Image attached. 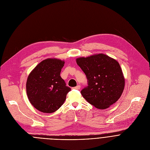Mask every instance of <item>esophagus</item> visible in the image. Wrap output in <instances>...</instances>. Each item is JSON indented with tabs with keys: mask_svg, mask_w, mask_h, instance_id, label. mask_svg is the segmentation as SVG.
<instances>
[{
	"mask_svg": "<svg viewBox=\"0 0 150 150\" xmlns=\"http://www.w3.org/2000/svg\"><path fill=\"white\" fill-rule=\"evenodd\" d=\"M80 88H81V87H80V85H77V86H76V87H73V88H74V89H76V90H79V89H80Z\"/></svg>",
	"mask_w": 150,
	"mask_h": 150,
	"instance_id": "34e87169",
	"label": "esophagus"
}]
</instances>
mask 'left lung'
Listing matches in <instances>:
<instances>
[{
  "label": "left lung",
  "mask_w": 150,
  "mask_h": 150,
  "mask_svg": "<svg viewBox=\"0 0 150 150\" xmlns=\"http://www.w3.org/2000/svg\"><path fill=\"white\" fill-rule=\"evenodd\" d=\"M86 75L87 87L81 93L90 104L99 109L108 108L120 97L125 79L119 63L104 54L76 59Z\"/></svg>",
  "instance_id": "8db88e82"
}]
</instances>
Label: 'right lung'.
<instances>
[{
  "label": "right lung",
  "mask_w": 150,
  "mask_h": 150,
  "mask_svg": "<svg viewBox=\"0 0 150 150\" xmlns=\"http://www.w3.org/2000/svg\"><path fill=\"white\" fill-rule=\"evenodd\" d=\"M63 61L47 59L40 62L30 74L26 84L31 104L38 110L50 113L58 110L71 88L60 76Z\"/></svg>",
  "instance_id": "1"
}]
</instances>
